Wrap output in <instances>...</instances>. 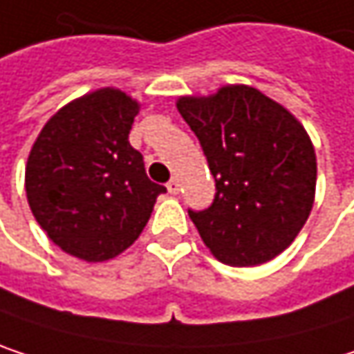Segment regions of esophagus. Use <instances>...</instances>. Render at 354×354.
Masks as SVG:
<instances>
[{"mask_svg": "<svg viewBox=\"0 0 354 354\" xmlns=\"http://www.w3.org/2000/svg\"><path fill=\"white\" fill-rule=\"evenodd\" d=\"M166 186H168V192H170V194H178V192H180V182H178V178H172Z\"/></svg>", "mask_w": 354, "mask_h": 354, "instance_id": "obj_1", "label": "esophagus"}]
</instances>
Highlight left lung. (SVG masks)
I'll return each mask as SVG.
<instances>
[{"instance_id": "8db88e82", "label": "left lung", "mask_w": 354, "mask_h": 354, "mask_svg": "<svg viewBox=\"0 0 354 354\" xmlns=\"http://www.w3.org/2000/svg\"><path fill=\"white\" fill-rule=\"evenodd\" d=\"M176 106L215 178L211 207L188 209L205 246L230 266L272 260L291 246L314 205L318 166L306 129L250 86L182 96Z\"/></svg>"}]
</instances>
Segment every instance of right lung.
Instances as JSON below:
<instances>
[{"mask_svg":"<svg viewBox=\"0 0 354 354\" xmlns=\"http://www.w3.org/2000/svg\"><path fill=\"white\" fill-rule=\"evenodd\" d=\"M137 112L124 92L96 90L48 118L30 149V211L57 246L86 262H104L131 246L166 192L129 143Z\"/></svg>","mask_w":354,"mask_h":354,"instance_id":"obj_1","label":"right lung"}]
</instances>
